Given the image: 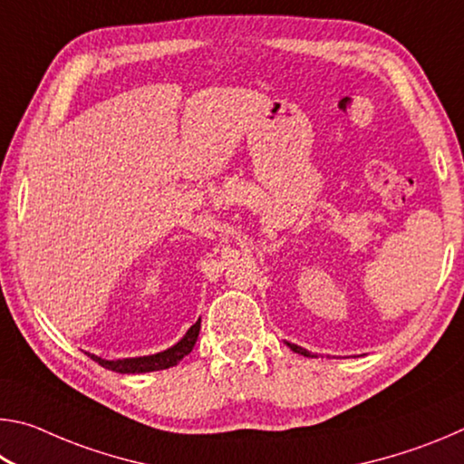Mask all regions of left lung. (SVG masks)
Wrapping results in <instances>:
<instances>
[{
    "instance_id": "left-lung-1",
    "label": "left lung",
    "mask_w": 464,
    "mask_h": 464,
    "mask_svg": "<svg viewBox=\"0 0 464 464\" xmlns=\"http://www.w3.org/2000/svg\"><path fill=\"white\" fill-rule=\"evenodd\" d=\"M286 345H288V348L293 350V352H296V354H301V356H307V358H313L311 352H309V350H304V348H301V345H296V343H288V342H286Z\"/></svg>"
}]
</instances>
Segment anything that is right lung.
<instances>
[{"instance_id":"right-lung-1","label":"right lung","mask_w":464,"mask_h":464,"mask_svg":"<svg viewBox=\"0 0 464 464\" xmlns=\"http://www.w3.org/2000/svg\"><path fill=\"white\" fill-rule=\"evenodd\" d=\"M198 334H200V319L196 321L190 329H188L186 335L176 345H171V348L163 350V352H157V354H151V356L106 360V358H100L96 354H90V352H85V354H88L93 362H98L100 366L108 368V371L121 372V374H140V372L166 371V368L176 366L179 360L190 354L196 340H198Z\"/></svg>"}]
</instances>
